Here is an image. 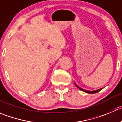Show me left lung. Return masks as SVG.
<instances>
[{
  "label": "left lung",
  "mask_w": 122,
  "mask_h": 122,
  "mask_svg": "<svg viewBox=\"0 0 122 122\" xmlns=\"http://www.w3.org/2000/svg\"><path fill=\"white\" fill-rule=\"evenodd\" d=\"M75 85H76V86L77 87H78V88H79L80 90L82 91V92H85V93H90V94H94V93H97V92H100V91L102 89V88H100V89H98V90H94V91H88V90H84V89H82V88H81V87H79L78 85H77V84H75Z\"/></svg>",
  "instance_id": "1"
}]
</instances>
